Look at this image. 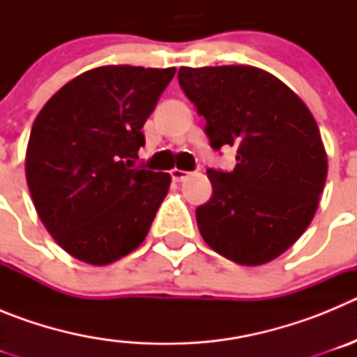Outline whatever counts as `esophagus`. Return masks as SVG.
Returning <instances> with one entry per match:
<instances>
[{
    "mask_svg": "<svg viewBox=\"0 0 357 357\" xmlns=\"http://www.w3.org/2000/svg\"><path fill=\"white\" fill-rule=\"evenodd\" d=\"M188 175H189V173L184 172V169H178V168H173L172 169V178L175 182L185 181V178H188Z\"/></svg>",
    "mask_w": 357,
    "mask_h": 357,
    "instance_id": "1",
    "label": "esophagus"
}]
</instances>
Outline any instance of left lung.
Masks as SVG:
<instances>
[{"mask_svg":"<svg viewBox=\"0 0 357 357\" xmlns=\"http://www.w3.org/2000/svg\"><path fill=\"white\" fill-rule=\"evenodd\" d=\"M185 96L213 148L238 150L230 173L209 169L213 197L197 209L204 241L243 266L266 264L301 238L318 209L327 153L311 110L254 66L181 68Z\"/></svg>","mask_w":357,"mask_h":357,"instance_id":"8db88e82","label":"left lung"}]
</instances>
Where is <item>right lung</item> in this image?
<instances>
[{
	"label": "right lung",
	"mask_w": 357,
	"mask_h": 357,
	"mask_svg": "<svg viewBox=\"0 0 357 357\" xmlns=\"http://www.w3.org/2000/svg\"><path fill=\"white\" fill-rule=\"evenodd\" d=\"M175 68L100 66L37 114L24 157L40 222L62 250L107 266L146 238L172 175L134 168L141 132Z\"/></svg>",
	"instance_id": "right-lung-1"
}]
</instances>
